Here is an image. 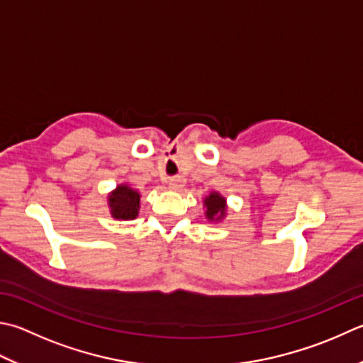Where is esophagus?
Returning <instances> with one entry per match:
<instances>
[{"instance_id":"1","label":"esophagus","mask_w":363,"mask_h":363,"mask_svg":"<svg viewBox=\"0 0 363 363\" xmlns=\"http://www.w3.org/2000/svg\"><path fill=\"white\" fill-rule=\"evenodd\" d=\"M183 184H184V179H183L182 175H175V177H172V179L169 180V186L172 188V189H180Z\"/></svg>"}]
</instances>
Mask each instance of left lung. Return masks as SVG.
<instances>
[{
    "mask_svg": "<svg viewBox=\"0 0 363 363\" xmlns=\"http://www.w3.org/2000/svg\"><path fill=\"white\" fill-rule=\"evenodd\" d=\"M203 207H205V216H207L208 221H221L225 216V210H228V205H225V199L220 194L213 191L203 199Z\"/></svg>",
    "mask_w": 363,
    "mask_h": 363,
    "instance_id": "left-lung-1",
    "label": "left lung"
}]
</instances>
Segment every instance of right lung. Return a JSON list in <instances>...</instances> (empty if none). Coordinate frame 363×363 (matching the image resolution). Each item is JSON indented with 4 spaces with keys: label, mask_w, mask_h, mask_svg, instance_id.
Returning <instances> with one entry per match:
<instances>
[{
    "label": "right lung",
    "mask_w": 363,
    "mask_h": 363,
    "mask_svg": "<svg viewBox=\"0 0 363 363\" xmlns=\"http://www.w3.org/2000/svg\"><path fill=\"white\" fill-rule=\"evenodd\" d=\"M108 208H111V215L115 220H134L139 215L140 194L135 189L129 188L128 184H118L108 194Z\"/></svg>",
    "instance_id": "obj_1"
}]
</instances>
